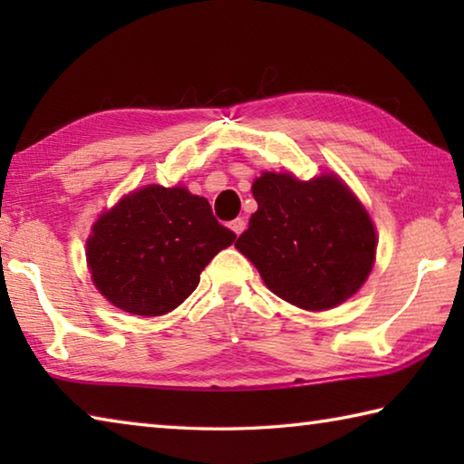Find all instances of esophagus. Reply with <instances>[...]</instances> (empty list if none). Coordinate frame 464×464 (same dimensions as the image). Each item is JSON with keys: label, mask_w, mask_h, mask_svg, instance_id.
<instances>
[{"label": "esophagus", "mask_w": 464, "mask_h": 464, "mask_svg": "<svg viewBox=\"0 0 464 464\" xmlns=\"http://www.w3.org/2000/svg\"><path fill=\"white\" fill-rule=\"evenodd\" d=\"M229 227L235 235H241L243 231H246V221H243V218H235V221L229 223Z\"/></svg>", "instance_id": "1"}]
</instances>
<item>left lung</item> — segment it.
Masks as SVG:
<instances>
[{
	"label": "left lung",
	"mask_w": 464,
	"mask_h": 464,
	"mask_svg": "<svg viewBox=\"0 0 464 464\" xmlns=\"http://www.w3.org/2000/svg\"><path fill=\"white\" fill-rule=\"evenodd\" d=\"M257 210L237 247L274 295L311 313L354 296L376 260V227L362 200L335 174L298 179L262 171L251 184Z\"/></svg>",
	"instance_id": "left-lung-1"
}]
</instances>
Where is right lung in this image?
I'll list each match as a JSON object with an SVG mask.
<instances>
[{
    "label": "right lung",
    "instance_id": "1",
    "mask_svg": "<svg viewBox=\"0 0 464 464\" xmlns=\"http://www.w3.org/2000/svg\"><path fill=\"white\" fill-rule=\"evenodd\" d=\"M235 237L204 196L182 184H147L98 215L85 262L108 303L130 315L160 317L194 293L200 272Z\"/></svg>",
    "mask_w": 464,
    "mask_h": 464
}]
</instances>
